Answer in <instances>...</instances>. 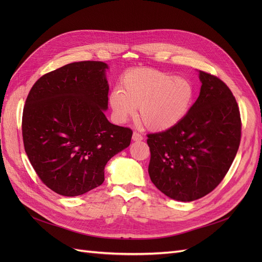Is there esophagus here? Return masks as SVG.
I'll use <instances>...</instances> for the list:
<instances>
[{"instance_id": "34e87169", "label": "esophagus", "mask_w": 262, "mask_h": 262, "mask_svg": "<svg viewBox=\"0 0 262 262\" xmlns=\"http://www.w3.org/2000/svg\"><path fill=\"white\" fill-rule=\"evenodd\" d=\"M132 140L133 141H142L143 140V137H142V134H140L139 132H133V136H132Z\"/></svg>"}]
</instances>
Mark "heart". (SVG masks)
Wrapping results in <instances>:
<instances>
[{
  "mask_svg": "<svg viewBox=\"0 0 262 262\" xmlns=\"http://www.w3.org/2000/svg\"><path fill=\"white\" fill-rule=\"evenodd\" d=\"M121 84L122 90L115 89L109 95L116 118L124 122L140 108L142 122L153 131L176 125L193 99L191 83L155 69H133L123 76Z\"/></svg>",
  "mask_w": 262,
  "mask_h": 262,
  "instance_id": "heart-1",
  "label": "heart"
}]
</instances>
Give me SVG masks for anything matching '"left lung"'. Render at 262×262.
<instances>
[{
  "label": "left lung",
  "mask_w": 262,
  "mask_h": 262,
  "mask_svg": "<svg viewBox=\"0 0 262 262\" xmlns=\"http://www.w3.org/2000/svg\"><path fill=\"white\" fill-rule=\"evenodd\" d=\"M200 95L171 128L147 134L148 175L173 200L190 202L207 195L224 179L238 150L242 119L228 86L199 71Z\"/></svg>",
  "instance_id": "obj_1"
}]
</instances>
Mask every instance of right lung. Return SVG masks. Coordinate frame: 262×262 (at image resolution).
I'll return each mask as SVG.
<instances>
[{
    "mask_svg": "<svg viewBox=\"0 0 262 262\" xmlns=\"http://www.w3.org/2000/svg\"><path fill=\"white\" fill-rule=\"evenodd\" d=\"M107 64L73 62L42 75L23 110L25 152L38 177L66 196L89 192L105 180V166L130 145L132 130L110 123Z\"/></svg>",
    "mask_w": 262,
    "mask_h": 262,
    "instance_id": "1",
    "label": "right lung"
}]
</instances>
